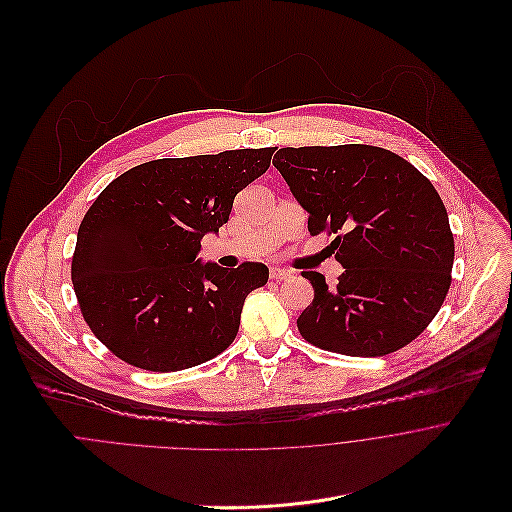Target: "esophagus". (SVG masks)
Returning <instances> with one entry per match:
<instances>
[{"mask_svg": "<svg viewBox=\"0 0 512 512\" xmlns=\"http://www.w3.org/2000/svg\"><path fill=\"white\" fill-rule=\"evenodd\" d=\"M288 276H290V272L284 270V268H278V266H272V268H270V278H272V280H286Z\"/></svg>", "mask_w": 512, "mask_h": 512, "instance_id": "34e87169", "label": "esophagus"}]
</instances>
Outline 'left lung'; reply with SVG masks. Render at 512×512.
<instances>
[{"label": "left lung", "instance_id": "8db88e82", "mask_svg": "<svg viewBox=\"0 0 512 512\" xmlns=\"http://www.w3.org/2000/svg\"><path fill=\"white\" fill-rule=\"evenodd\" d=\"M272 165L309 212V232L335 240L345 268L315 288L296 325L304 341L351 357L412 343L438 315L452 282L454 236L444 201L410 161L371 145L284 147Z\"/></svg>", "mask_w": 512, "mask_h": 512}]
</instances>
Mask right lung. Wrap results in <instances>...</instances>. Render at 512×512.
Listing matches in <instances>:
<instances>
[{
    "instance_id": "obj_1",
    "label": "right lung",
    "mask_w": 512,
    "mask_h": 512,
    "mask_svg": "<svg viewBox=\"0 0 512 512\" xmlns=\"http://www.w3.org/2000/svg\"><path fill=\"white\" fill-rule=\"evenodd\" d=\"M274 151L155 159L100 191L78 228L72 284L86 325L113 355L169 373L232 345L244 300L268 282V268H222L197 254Z\"/></svg>"
}]
</instances>
